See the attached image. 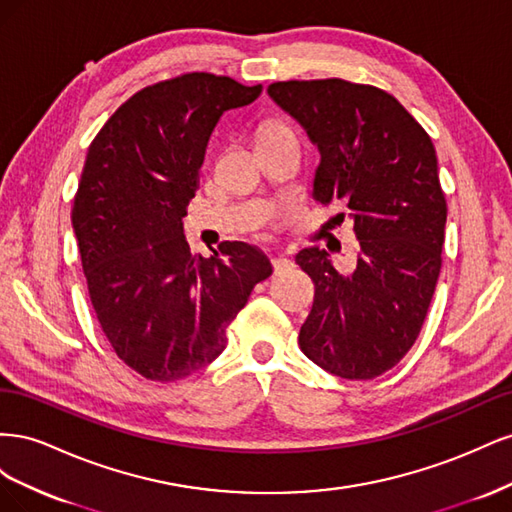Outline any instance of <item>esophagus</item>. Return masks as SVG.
<instances>
[{"label": "esophagus", "instance_id": "obj_1", "mask_svg": "<svg viewBox=\"0 0 512 512\" xmlns=\"http://www.w3.org/2000/svg\"><path fill=\"white\" fill-rule=\"evenodd\" d=\"M273 269H275V273H282V271H288L290 267H292V260L290 258H286L284 254H280V256H275L273 260Z\"/></svg>", "mask_w": 512, "mask_h": 512}]
</instances>
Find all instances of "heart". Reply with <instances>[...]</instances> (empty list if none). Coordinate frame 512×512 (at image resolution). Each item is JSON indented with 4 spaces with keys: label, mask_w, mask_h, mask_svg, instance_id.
<instances>
[{
    "label": "heart",
    "mask_w": 512,
    "mask_h": 512,
    "mask_svg": "<svg viewBox=\"0 0 512 512\" xmlns=\"http://www.w3.org/2000/svg\"><path fill=\"white\" fill-rule=\"evenodd\" d=\"M280 130H288L286 123H282V121H267V123H262V128L258 130V136L269 134V132H280Z\"/></svg>",
    "instance_id": "obj_1"
}]
</instances>
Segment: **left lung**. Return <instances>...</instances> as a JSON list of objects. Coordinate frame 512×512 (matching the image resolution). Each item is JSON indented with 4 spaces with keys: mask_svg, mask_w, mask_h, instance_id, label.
Masks as SVG:
<instances>
[{
    "mask_svg": "<svg viewBox=\"0 0 512 512\" xmlns=\"http://www.w3.org/2000/svg\"><path fill=\"white\" fill-rule=\"evenodd\" d=\"M267 91L320 151L314 200L346 207L361 245L352 273L318 247L294 258L316 286L299 346L333 376L371 380L412 348L436 290L446 226L436 149L378 87L324 79Z\"/></svg>",
    "mask_w": 512,
    "mask_h": 512,
    "instance_id": "1",
    "label": "left lung"
}]
</instances>
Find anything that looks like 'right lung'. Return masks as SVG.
Segmentation results:
<instances>
[{
	"instance_id": "right-lung-1",
	"label": "right lung",
	"mask_w": 512,
	"mask_h": 512,
	"mask_svg": "<svg viewBox=\"0 0 512 512\" xmlns=\"http://www.w3.org/2000/svg\"><path fill=\"white\" fill-rule=\"evenodd\" d=\"M260 91L181 74L123 102L89 145L72 207L89 299L119 359L147 380L175 382L218 359L228 324L273 273L243 241L192 256L181 222L213 128Z\"/></svg>"
}]
</instances>
